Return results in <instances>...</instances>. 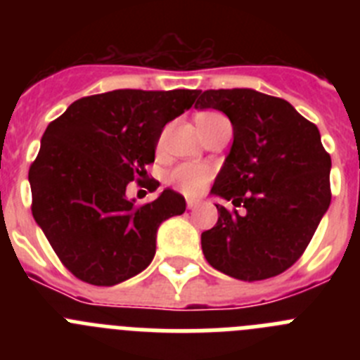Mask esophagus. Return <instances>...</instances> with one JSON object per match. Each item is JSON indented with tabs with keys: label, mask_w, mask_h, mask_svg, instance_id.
<instances>
[{
	"label": "esophagus",
	"mask_w": 360,
	"mask_h": 360,
	"mask_svg": "<svg viewBox=\"0 0 360 360\" xmlns=\"http://www.w3.org/2000/svg\"><path fill=\"white\" fill-rule=\"evenodd\" d=\"M200 203L196 202V200H187V209H189V211H193V209H196L198 207Z\"/></svg>",
	"instance_id": "34e87169"
}]
</instances>
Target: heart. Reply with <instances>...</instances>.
<instances>
[{"label":"heart","instance_id":"heart-1","mask_svg":"<svg viewBox=\"0 0 360 360\" xmlns=\"http://www.w3.org/2000/svg\"><path fill=\"white\" fill-rule=\"evenodd\" d=\"M218 115V113H212V111H205V113H200L198 119H205V117ZM211 178V171L205 167V165L200 164H182L178 165L176 169L171 173L169 180L182 191L184 195L187 196H196L202 193V189L205 187V184L209 182Z\"/></svg>","mask_w":360,"mask_h":360}]
</instances>
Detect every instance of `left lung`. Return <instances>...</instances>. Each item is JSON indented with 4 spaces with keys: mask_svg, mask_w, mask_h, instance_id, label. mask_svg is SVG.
Listing matches in <instances>:
<instances>
[{
    "mask_svg": "<svg viewBox=\"0 0 360 360\" xmlns=\"http://www.w3.org/2000/svg\"><path fill=\"white\" fill-rule=\"evenodd\" d=\"M195 108H212L232 124L231 151L211 189L218 221L202 232L209 265L241 279L259 281L297 262L328 211L332 160L316 124L290 103L250 88L200 91Z\"/></svg>",
    "mask_w": 360,
    "mask_h": 360,
    "instance_id": "left-lung-1",
    "label": "left lung"
}]
</instances>
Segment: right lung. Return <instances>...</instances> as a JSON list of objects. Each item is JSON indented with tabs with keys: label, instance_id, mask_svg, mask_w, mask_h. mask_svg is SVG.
Instances as JSON below:
<instances>
[{
	"label": "right lung",
	"instance_id": "right-lung-1",
	"mask_svg": "<svg viewBox=\"0 0 360 360\" xmlns=\"http://www.w3.org/2000/svg\"><path fill=\"white\" fill-rule=\"evenodd\" d=\"M198 94L113 90L79 98L49 124L28 171L32 214L75 278L113 287L151 263L158 227L186 211V198L165 189L135 205L126 187L148 174L164 126Z\"/></svg>",
	"mask_w": 360,
	"mask_h": 360
}]
</instances>
